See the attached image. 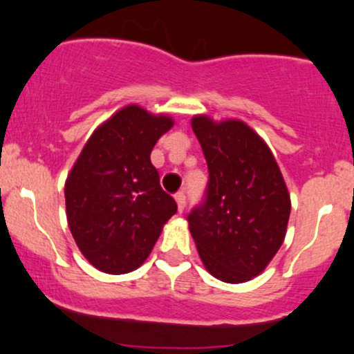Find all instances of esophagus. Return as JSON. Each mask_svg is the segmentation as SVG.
Masks as SVG:
<instances>
[{
    "label": "esophagus",
    "instance_id": "34e87169",
    "mask_svg": "<svg viewBox=\"0 0 354 354\" xmlns=\"http://www.w3.org/2000/svg\"><path fill=\"white\" fill-rule=\"evenodd\" d=\"M176 202H177V208H178V212H184V208H185V205H187V197H185V194L184 192H178V194H176Z\"/></svg>",
    "mask_w": 354,
    "mask_h": 354
}]
</instances>
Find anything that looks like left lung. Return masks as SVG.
<instances>
[{"mask_svg": "<svg viewBox=\"0 0 354 354\" xmlns=\"http://www.w3.org/2000/svg\"><path fill=\"white\" fill-rule=\"evenodd\" d=\"M192 129L208 165L203 202L189 228L208 272L223 282L251 281L286 238L290 195L272 152L239 120L198 115Z\"/></svg>", "mask_w": 354, "mask_h": 354, "instance_id": "left-lung-1", "label": "left lung"}]
</instances>
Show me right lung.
I'll return each mask as SVG.
<instances>
[{"mask_svg":"<svg viewBox=\"0 0 354 354\" xmlns=\"http://www.w3.org/2000/svg\"><path fill=\"white\" fill-rule=\"evenodd\" d=\"M174 126L138 104L95 129L65 182L68 228L90 264L106 274L138 269L177 213L151 162L157 139Z\"/></svg>","mask_w":354,"mask_h":354,"instance_id":"add662e5","label":"right lung"}]
</instances>
